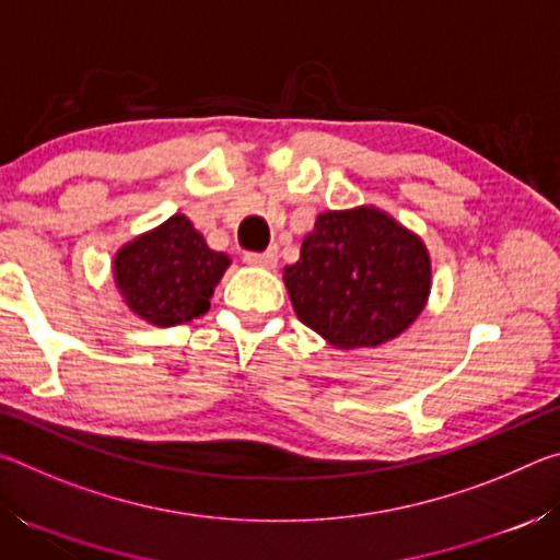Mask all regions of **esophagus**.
<instances>
[{
    "instance_id": "1",
    "label": "esophagus",
    "mask_w": 560,
    "mask_h": 560,
    "mask_svg": "<svg viewBox=\"0 0 560 560\" xmlns=\"http://www.w3.org/2000/svg\"><path fill=\"white\" fill-rule=\"evenodd\" d=\"M244 261L249 264V267L273 269V267H277V261H279V254H277V249H269V252H264V254L246 252V254H244Z\"/></svg>"
}]
</instances>
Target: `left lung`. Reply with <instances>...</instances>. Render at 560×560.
Listing matches in <instances>:
<instances>
[{"instance_id":"1","label":"left lung","mask_w":560,"mask_h":560,"mask_svg":"<svg viewBox=\"0 0 560 560\" xmlns=\"http://www.w3.org/2000/svg\"><path fill=\"white\" fill-rule=\"evenodd\" d=\"M303 326L340 350L377 348L428 306L432 259L422 236L375 205L328 210L283 269Z\"/></svg>"}]
</instances>
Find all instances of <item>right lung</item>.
<instances>
[{"instance_id":"right-lung-1","label":"right lung","mask_w":560,"mask_h":560,"mask_svg":"<svg viewBox=\"0 0 560 560\" xmlns=\"http://www.w3.org/2000/svg\"><path fill=\"white\" fill-rule=\"evenodd\" d=\"M230 264L177 212L120 246L113 257V281L132 314L167 328L210 311L214 287Z\"/></svg>"}]
</instances>
